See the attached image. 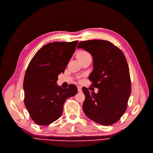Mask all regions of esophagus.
Listing matches in <instances>:
<instances>
[{
    "instance_id": "34e87169",
    "label": "esophagus",
    "mask_w": 153,
    "mask_h": 153,
    "mask_svg": "<svg viewBox=\"0 0 153 153\" xmlns=\"http://www.w3.org/2000/svg\"><path fill=\"white\" fill-rule=\"evenodd\" d=\"M77 88H78V92H82V87H81V86H77Z\"/></svg>"
}]
</instances>
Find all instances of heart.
Returning <instances> with one entry per match:
<instances>
[{
    "mask_svg": "<svg viewBox=\"0 0 153 153\" xmlns=\"http://www.w3.org/2000/svg\"><path fill=\"white\" fill-rule=\"evenodd\" d=\"M88 54H89L88 53H87L86 52H85V51H80V52H78V53L76 54V57H77V59L79 60V59H81V58L83 57L84 56H86Z\"/></svg>",
    "mask_w": 153,
    "mask_h": 153,
    "instance_id": "heart-1",
    "label": "heart"
}]
</instances>
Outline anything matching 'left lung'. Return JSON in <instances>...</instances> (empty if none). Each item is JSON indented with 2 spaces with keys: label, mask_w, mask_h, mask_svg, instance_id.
Listing matches in <instances>:
<instances>
[{
  "label": "left lung",
  "mask_w": 153,
  "mask_h": 153,
  "mask_svg": "<svg viewBox=\"0 0 153 153\" xmlns=\"http://www.w3.org/2000/svg\"><path fill=\"white\" fill-rule=\"evenodd\" d=\"M77 48L86 50L93 56V71L88 79L93 87L98 88L95 93L82 88L85 95L83 112L100 125H113L126 111L131 91L125 56L112 43L102 40L82 41Z\"/></svg>",
  "instance_id": "1"
}]
</instances>
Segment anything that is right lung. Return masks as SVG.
<instances>
[{"instance_id":"right-lung-1","label":"right lung","mask_w":153,"mask_h":153,"mask_svg":"<svg viewBox=\"0 0 153 153\" xmlns=\"http://www.w3.org/2000/svg\"><path fill=\"white\" fill-rule=\"evenodd\" d=\"M78 41L50 43L42 47L32 58L24 79V103L33 121L46 126L59 119L65 101L75 96L76 86L68 88L58 86V76L64 73L75 52Z\"/></svg>"}]
</instances>
